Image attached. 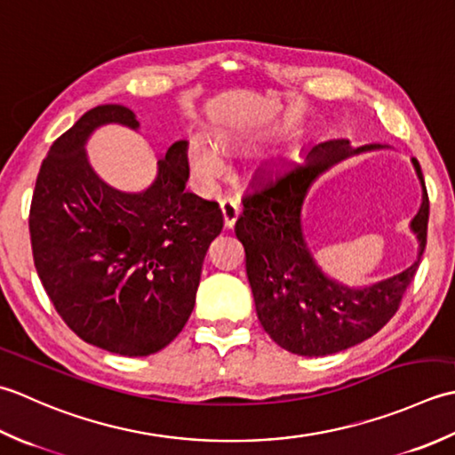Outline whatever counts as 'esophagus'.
Here are the masks:
<instances>
[{"instance_id":"esophagus-1","label":"esophagus","mask_w":455,"mask_h":455,"mask_svg":"<svg viewBox=\"0 0 455 455\" xmlns=\"http://www.w3.org/2000/svg\"><path fill=\"white\" fill-rule=\"evenodd\" d=\"M220 208H221V216H224L226 229H231L235 226V221L239 218V212H241L239 206H237V202L231 200V198H224L220 204Z\"/></svg>"}]
</instances>
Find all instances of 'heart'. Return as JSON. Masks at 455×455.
<instances>
[{"label":"heart","instance_id":"b5f03b06","mask_svg":"<svg viewBox=\"0 0 455 455\" xmlns=\"http://www.w3.org/2000/svg\"><path fill=\"white\" fill-rule=\"evenodd\" d=\"M188 159H190L192 172L196 174L202 182L216 180L218 176H221L226 171L224 155H221L218 147L206 137L192 139L190 149H188Z\"/></svg>","mask_w":455,"mask_h":455}]
</instances>
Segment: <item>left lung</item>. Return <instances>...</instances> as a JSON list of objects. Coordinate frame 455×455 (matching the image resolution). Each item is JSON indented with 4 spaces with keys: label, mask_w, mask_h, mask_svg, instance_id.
<instances>
[{
    "label": "left lung",
    "mask_w": 455,
    "mask_h": 455,
    "mask_svg": "<svg viewBox=\"0 0 455 455\" xmlns=\"http://www.w3.org/2000/svg\"><path fill=\"white\" fill-rule=\"evenodd\" d=\"M369 149L375 145L354 149L347 139L318 143L300 163H289L261 176L241 198L243 214L235 221V235L245 249L257 316L275 344L291 354L320 357L365 341L395 316L419 271L430 200L416 159L412 163L424 198L411 224L420 241V253L412 267L367 289H347L320 271L304 243L300 210L310 184L333 163Z\"/></svg>",
    "instance_id": "1"
}]
</instances>
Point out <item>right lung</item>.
<instances>
[{"label": "right lung", "mask_w": 455, "mask_h": 455, "mask_svg": "<svg viewBox=\"0 0 455 455\" xmlns=\"http://www.w3.org/2000/svg\"><path fill=\"white\" fill-rule=\"evenodd\" d=\"M139 127L117 104L86 111L44 156L29 212L36 275L64 323L111 354L166 347L188 322L208 247L224 218L187 188V141L159 161L151 188L125 194L101 182L84 143L96 127Z\"/></svg>", "instance_id": "add662e5"}]
</instances>
